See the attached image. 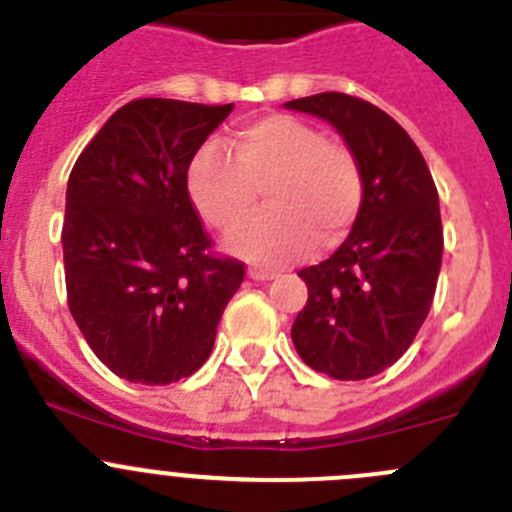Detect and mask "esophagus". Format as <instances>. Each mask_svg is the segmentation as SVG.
I'll list each match as a JSON object with an SVG mask.
<instances>
[{
    "label": "esophagus",
    "mask_w": 512,
    "mask_h": 512,
    "mask_svg": "<svg viewBox=\"0 0 512 512\" xmlns=\"http://www.w3.org/2000/svg\"><path fill=\"white\" fill-rule=\"evenodd\" d=\"M250 277L252 280H272V277H275V272L272 270H265V267H250Z\"/></svg>",
    "instance_id": "esophagus-1"
}]
</instances>
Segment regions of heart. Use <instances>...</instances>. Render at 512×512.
Listing matches in <instances>:
<instances>
[{
    "mask_svg": "<svg viewBox=\"0 0 512 512\" xmlns=\"http://www.w3.org/2000/svg\"><path fill=\"white\" fill-rule=\"evenodd\" d=\"M227 152L207 145L192 157L187 192L202 220L235 232L250 217L257 187L270 210L242 227L232 250L262 265H285L317 247L335 245L362 207V175L355 155L325 140L317 127L292 114H267L240 124Z\"/></svg>",
    "mask_w": 512,
    "mask_h": 512,
    "instance_id": "obj_1",
    "label": "heart"
}]
</instances>
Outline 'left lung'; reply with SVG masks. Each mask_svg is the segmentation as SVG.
<instances>
[{
  "instance_id": "obj_1",
  "label": "left lung",
  "mask_w": 512,
  "mask_h": 512,
  "mask_svg": "<svg viewBox=\"0 0 512 512\" xmlns=\"http://www.w3.org/2000/svg\"><path fill=\"white\" fill-rule=\"evenodd\" d=\"M285 107L335 124L362 175V207L347 240L297 272L307 302L292 342L312 370L365 380L403 357L433 305L443 260L438 190L418 145L375 104L322 92Z\"/></svg>"
}]
</instances>
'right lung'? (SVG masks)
Instances as JSON below:
<instances>
[{"label": "right lung", "instance_id": "obj_1", "mask_svg": "<svg viewBox=\"0 0 512 512\" xmlns=\"http://www.w3.org/2000/svg\"><path fill=\"white\" fill-rule=\"evenodd\" d=\"M235 104L145 97L119 107L72 167L62 225L67 305L94 355L130 382L200 370L245 262L215 252L187 170Z\"/></svg>", "mask_w": 512, "mask_h": 512}]
</instances>
